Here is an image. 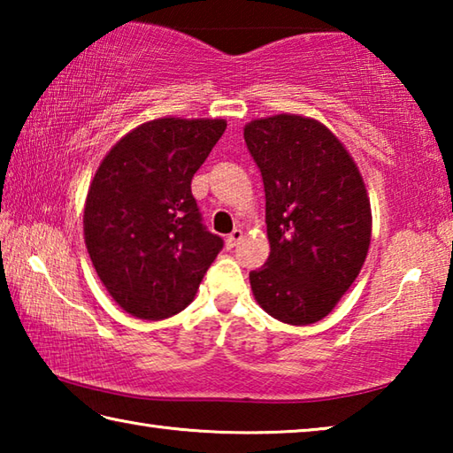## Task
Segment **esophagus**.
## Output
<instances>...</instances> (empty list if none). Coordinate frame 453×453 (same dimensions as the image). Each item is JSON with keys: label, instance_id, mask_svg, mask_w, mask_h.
I'll use <instances>...</instances> for the list:
<instances>
[{"label": "esophagus", "instance_id": "34e87169", "mask_svg": "<svg viewBox=\"0 0 453 453\" xmlns=\"http://www.w3.org/2000/svg\"><path fill=\"white\" fill-rule=\"evenodd\" d=\"M242 237H243L242 229H234V232L226 237V245L229 250H232V248H235L237 242H242Z\"/></svg>", "mask_w": 453, "mask_h": 453}]
</instances>
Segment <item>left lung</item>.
<instances>
[{
    "label": "left lung",
    "instance_id": "obj_1",
    "mask_svg": "<svg viewBox=\"0 0 453 453\" xmlns=\"http://www.w3.org/2000/svg\"><path fill=\"white\" fill-rule=\"evenodd\" d=\"M243 140L262 172L270 257L250 273L265 313L289 326L324 319L356 281L372 240L362 173L321 121L251 119Z\"/></svg>",
    "mask_w": 453,
    "mask_h": 453
}]
</instances>
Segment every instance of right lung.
I'll return each instance as SVG.
<instances>
[{
  "label": "right lung",
  "mask_w": 453,
  "mask_h": 453,
  "mask_svg": "<svg viewBox=\"0 0 453 453\" xmlns=\"http://www.w3.org/2000/svg\"><path fill=\"white\" fill-rule=\"evenodd\" d=\"M226 127L205 118L145 121L99 164L83 237L99 280L129 316L157 321L188 308L224 248L202 224L191 178Z\"/></svg>",
  "instance_id": "1"
}]
</instances>
